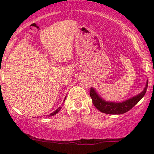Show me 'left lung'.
<instances>
[{
  "label": "left lung",
  "mask_w": 154,
  "mask_h": 154,
  "mask_svg": "<svg viewBox=\"0 0 154 154\" xmlns=\"http://www.w3.org/2000/svg\"><path fill=\"white\" fill-rule=\"evenodd\" d=\"M148 83V82H147L146 88H144L142 93L133 97V98H130V99L122 102V103H113V102L105 101L97 94L95 90L92 88H91V91H90V95L92 98L93 105L98 110L101 111V112L108 114H125V113L130 111V109H132L144 96L146 91H147Z\"/></svg>",
  "instance_id": "obj_1"
}]
</instances>
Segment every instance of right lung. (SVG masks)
<instances>
[{
  "mask_svg": "<svg viewBox=\"0 0 154 154\" xmlns=\"http://www.w3.org/2000/svg\"><path fill=\"white\" fill-rule=\"evenodd\" d=\"M60 109H61V107H59V109H56V111H54V112L51 113V114H50V116H54V115H55V114H57V113H58V112H59V110H60Z\"/></svg>",
  "mask_w": 154,
  "mask_h": 154,
  "instance_id": "1",
  "label": "right lung"
}]
</instances>
